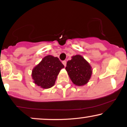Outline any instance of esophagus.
Here are the masks:
<instances>
[{"label": "esophagus", "mask_w": 127, "mask_h": 127, "mask_svg": "<svg viewBox=\"0 0 127 127\" xmlns=\"http://www.w3.org/2000/svg\"><path fill=\"white\" fill-rule=\"evenodd\" d=\"M62 63H63V65H64L65 67L66 66V63H67L66 61H63V62Z\"/></svg>", "instance_id": "34e87169"}]
</instances>
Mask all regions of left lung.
<instances>
[{"label":"left lung","mask_w":127,"mask_h":127,"mask_svg":"<svg viewBox=\"0 0 127 127\" xmlns=\"http://www.w3.org/2000/svg\"><path fill=\"white\" fill-rule=\"evenodd\" d=\"M65 70L72 82L79 87L88 82L93 73L91 65L81 55L72 56L67 62Z\"/></svg>","instance_id":"obj_1"}]
</instances>
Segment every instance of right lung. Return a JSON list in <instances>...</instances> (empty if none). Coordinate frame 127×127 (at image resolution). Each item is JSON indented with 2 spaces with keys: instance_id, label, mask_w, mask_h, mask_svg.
Here are the masks:
<instances>
[{
  "instance_id": "obj_1",
  "label": "right lung",
  "mask_w": 127,
  "mask_h": 127,
  "mask_svg": "<svg viewBox=\"0 0 127 127\" xmlns=\"http://www.w3.org/2000/svg\"><path fill=\"white\" fill-rule=\"evenodd\" d=\"M64 67L59 58L46 55L32 70L33 82L43 89L51 88L54 85L60 70Z\"/></svg>"
}]
</instances>
